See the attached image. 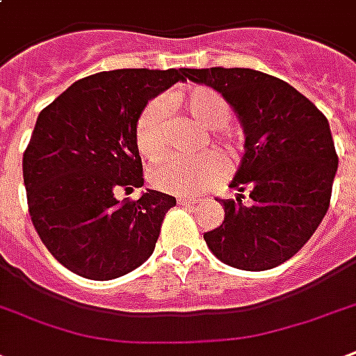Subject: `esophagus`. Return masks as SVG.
<instances>
[{
  "mask_svg": "<svg viewBox=\"0 0 356 356\" xmlns=\"http://www.w3.org/2000/svg\"><path fill=\"white\" fill-rule=\"evenodd\" d=\"M179 205H184V207H192V205H197L200 200H192V197H179L177 200Z\"/></svg>",
  "mask_w": 356,
  "mask_h": 356,
  "instance_id": "1",
  "label": "esophagus"
}]
</instances>
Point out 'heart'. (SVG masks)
<instances>
[{"label": "heart", "mask_w": 356, "mask_h": 356, "mask_svg": "<svg viewBox=\"0 0 356 356\" xmlns=\"http://www.w3.org/2000/svg\"><path fill=\"white\" fill-rule=\"evenodd\" d=\"M172 102L183 107L203 127L211 129L212 140L218 145L229 147V134L223 125L231 120V107L222 94L207 86H194L172 96ZM134 142L140 155L147 161H159L164 156L168 129L162 99H153L140 113L134 127ZM222 175L223 164L218 153L207 151L195 156H170L151 170L149 179L156 188L168 194L197 195Z\"/></svg>", "instance_id": "1"}]
</instances>
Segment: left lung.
<instances>
[{"label": "left lung", "instance_id": "8db88e82", "mask_svg": "<svg viewBox=\"0 0 356 356\" xmlns=\"http://www.w3.org/2000/svg\"><path fill=\"white\" fill-rule=\"evenodd\" d=\"M184 75L225 97L245 138L229 184L236 201H222V225L203 238L223 264L271 270L303 248L329 209L338 168L329 122L293 86L257 70L184 68Z\"/></svg>", "mask_w": 356, "mask_h": 356}]
</instances>
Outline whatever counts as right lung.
<instances>
[{
    "label": "right lung",
    "instance_id": "1",
    "mask_svg": "<svg viewBox=\"0 0 356 356\" xmlns=\"http://www.w3.org/2000/svg\"><path fill=\"white\" fill-rule=\"evenodd\" d=\"M184 81V68H127L75 81L36 118L24 184L36 233L77 275L111 281L149 259L173 195L145 190L134 127L147 102Z\"/></svg>",
    "mask_w": 356,
    "mask_h": 356
}]
</instances>
